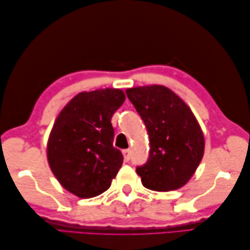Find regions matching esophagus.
I'll return each instance as SVG.
<instances>
[{
  "instance_id": "1",
  "label": "esophagus",
  "mask_w": 250,
  "mask_h": 250,
  "mask_svg": "<svg viewBox=\"0 0 250 250\" xmlns=\"http://www.w3.org/2000/svg\"><path fill=\"white\" fill-rule=\"evenodd\" d=\"M122 155H124L125 158V161L128 162L130 159H131V150L130 149H125L122 150Z\"/></svg>"
}]
</instances>
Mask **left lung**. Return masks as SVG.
<instances>
[{
    "label": "left lung",
    "instance_id": "obj_1",
    "mask_svg": "<svg viewBox=\"0 0 250 250\" xmlns=\"http://www.w3.org/2000/svg\"><path fill=\"white\" fill-rule=\"evenodd\" d=\"M149 135V158L136 173L145 188L183 187L204 155V136L189 106L168 88L152 84L125 90Z\"/></svg>",
    "mask_w": 250,
    "mask_h": 250
}]
</instances>
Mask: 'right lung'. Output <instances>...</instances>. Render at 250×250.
Listing matches in <instances>:
<instances>
[{"label": "right lung", "instance_id": "obj_1", "mask_svg": "<svg viewBox=\"0 0 250 250\" xmlns=\"http://www.w3.org/2000/svg\"><path fill=\"white\" fill-rule=\"evenodd\" d=\"M125 100L120 89L81 92L57 117L47 159L62 187L79 198L103 193L122 166L124 156L113 146L110 120Z\"/></svg>", "mask_w": 250, "mask_h": 250}]
</instances>
